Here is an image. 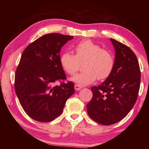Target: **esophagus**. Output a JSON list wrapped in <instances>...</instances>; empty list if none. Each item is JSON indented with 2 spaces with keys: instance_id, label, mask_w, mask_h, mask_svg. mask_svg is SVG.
<instances>
[{
  "instance_id": "obj_1",
  "label": "esophagus",
  "mask_w": 149,
  "mask_h": 149,
  "mask_svg": "<svg viewBox=\"0 0 149 149\" xmlns=\"http://www.w3.org/2000/svg\"><path fill=\"white\" fill-rule=\"evenodd\" d=\"M74 88L76 91H79L81 89H82V86H81V85H78V84H75V86H74Z\"/></svg>"
}]
</instances>
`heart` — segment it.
Wrapping results in <instances>:
<instances>
[{"label":"heart","mask_w":149,"mask_h":149,"mask_svg":"<svg viewBox=\"0 0 149 149\" xmlns=\"http://www.w3.org/2000/svg\"><path fill=\"white\" fill-rule=\"evenodd\" d=\"M75 55L64 52L60 56V64L70 75H74L83 64L84 71L72 77L79 85H89L98 79L102 81L112 74L114 68V58L107 50L91 40H84L75 45Z\"/></svg>","instance_id":"b5f03b06"}]
</instances>
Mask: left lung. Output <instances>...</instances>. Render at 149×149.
Masks as SVG:
<instances>
[{
  "mask_svg": "<svg viewBox=\"0 0 149 149\" xmlns=\"http://www.w3.org/2000/svg\"><path fill=\"white\" fill-rule=\"evenodd\" d=\"M116 56L112 74L101 85L91 87L93 97L87 104L89 117L102 125L114 124L130 112L140 88L139 64L133 50L110 39Z\"/></svg>",
  "mask_w": 149,
  "mask_h": 149,
  "instance_id": "left-lung-1",
  "label": "left lung"
}]
</instances>
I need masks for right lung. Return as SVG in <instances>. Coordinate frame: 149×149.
<instances>
[{
  "mask_svg": "<svg viewBox=\"0 0 149 149\" xmlns=\"http://www.w3.org/2000/svg\"><path fill=\"white\" fill-rule=\"evenodd\" d=\"M73 38L46 34L24 50L15 74L14 88L20 104L32 119L40 122L54 120L74 93V84L64 82L66 75L60 61L62 47ZM57 81L59 86L55 85Z\"/></svg>",
  "mask_w": 149,
  "mask_h": 149,
  "instance_id": "1",
  "label": "right lung"
}]
</instances>
